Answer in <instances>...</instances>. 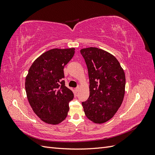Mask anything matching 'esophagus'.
Masks as SVG:
<instances>
[{
	"mask_svg": "<svg viewBox=\"0 0 155 155\" xmlns=\"http://www.w3.org/2000/svg\"><path fill=\"white\" fill-rule=\"evenodd\" d=\"M79 88H80V86H78L76 88H75V91H76V92H78L79 91Z\"/></svg>",
	"mask_w": 155,
	"mask_h": 155,
	"instance_id": "34e87169",
	"label": "esophagus"
}]
</instances>
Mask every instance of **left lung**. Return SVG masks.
Wrapping results in <instances>:
<instances>
[{
	"mask_svg": "<svg viewBox=\"0 0 155 155\" xmlns=\"http://www.w3.org/2000/svg\"><path fill=\"white\" fill-rule=\"evenodd\" d=\"M86 63L90 83V95L82 102L87 118L103 124L114 116L124 100L125 76L114 55L97 48L80 50Z\"/></svg>",
	"mask_w": 155,
	"mask_h": 155,
	"instance_id": "left-lung-1",
	"label": "left lung"
}]
</instances>
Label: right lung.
<instances>
[{
    "label": "right lung",
    "mask_w": 155,
    "mask_h": 155,
    "mask_svg": "<svg viewBox=\"0 0 155 155\" xmlns=\"http://www.w3.org/2000/svg\"><path fill=\"white\" fill-rule=\"evenodd\" d=\"M75 48H54L35 60L26 78L28 100L39 118L49 124L63 121L74 94L65 86L64 67L72 58Z\"/></svg>",
    "instance_id": "right-lung-1"
}]
</instances>
